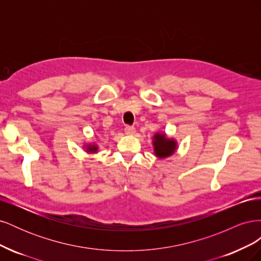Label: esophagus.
I'll list each match as a JSON object with an SVG mask.
<instances>
[{"instance_id": "1", "label": "esophagus", "mask_w": 261, "mask_h": 261, "mask_svg": "<svg viewBox=\"0 0 261 261\" xmlns=\"http://www.w3.org/2000/svg\"><path fill=\"white\" fill-rule=\"evenodd\" d=\"M124 132L126 134H128V135H132V134L135 133V127H134V126H130V125H126L125 128H124Z\"/></svg>"}]
</instances>
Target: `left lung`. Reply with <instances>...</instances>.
Segmentation results:
<instances>
[{"instance_id": "1", "label": "left lung", "mask_w": 261, "mask_h": 261, "mask_svg": "<svg viewBox=\"0 0 261 261\" xmlns=\"http://www.w3.org/2000/svg\"><path fill=\"white\" fill-rule=\"evenodd\" d=\"M154 152L159 158H167L175 151L176 143L174 140L167 139L164 134H156L153 140Z\"/></svg>"}]
</instances>
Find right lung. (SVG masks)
<instances>
[{
    "instance_id": "right-lung-1",
    "label": "right lung",
    "mask_w": 261,
    "mask_h": 261,
    "mask_svg": "<svg viewBox=\"0 0 261 261\" xmlns=\"http://www.w3.org/2000/svg\"><path fill=\"white\" fill-rule=\"evenodd\" d=\"M88 150H89V151H96V150H97V147H88Z\"/></svg>"
}]
</instances>
